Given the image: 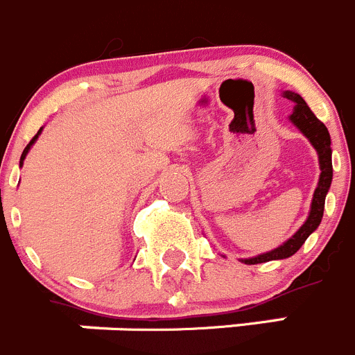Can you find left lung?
Returning <instances> with one entry per match:
<instances>
[{
	"instance_id": "left-lung-1",
	"label": "left lung",
	"mask_w": 355,
	"mask_h": 355,
	"mask_svg": "<svg viewBox=\"0 0 355 355\" xmlns=\"http://www.w3.org/2000/svg\"><path fill=\"white\" fill-rule=\"evenodd\" d=\"M284 96L291 100V102H294V110L288 116V119L310 141V144L313 146L318 155V165H320L318 184L313 191V199H311L306 222L299 227L297 232L292 237H288L284 245H279L278 248L271 250V252L260 253V255L250 257V259H241V262H245V264H262V262H269V260H282L294 255L304 245L308 236L315 232L317 227L320 225L322 216H324L326 195L331 188V181H333V162H331L333 149H331V135L327 132L326 125L315 118V114L311 112L306 102L301 98V95H297L294 91H284Z\"/></svg>"
}]
</instances>
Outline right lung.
I'll use <instances>...</instances> for the list:
<instances>
[{"mask_svg":"<svg viewBox=\"0 0 355 355\" xmlns=\"http://www.w3.org/2000/svg\"><path fill=\"white\" fill-rule=\"evenodd\" d=\"M42 130H44V126H42V128L38 130L37 135H35V137L31 139V141H29V144L26 146L24 151H22V155H21V162H19V165H21V167H22V164H24V158H26V156H28V153H29V149H31V146H33L35 142H37V139H38V135H40V133H42Z\"/></svg>","mask_w":355,"mask_h":355,"instance_id":"obj_1","label":"right lung"}]
</instances>
